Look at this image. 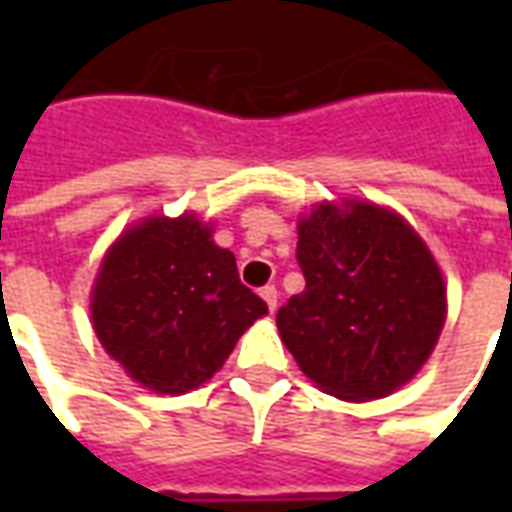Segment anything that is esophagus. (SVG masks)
Returning <instances> with one entry per match:
<instances>
[{
	"label": "esophagus",
	"mask_w": 512,
	"mask_h": 512,
	"mask_svg": "<svg viewBox=\"0 0 512 512\" xmlns=\"http://www.w3.org/2000/svg\"><path fill=\"white\" fill-rule=\"evenodd\" d=\"M260 296H263V301L268 304V312H274L277 310V304H279V293L274 285H266V288L260 290Z\"/></svg>",
	"instance_id": "obj_1"
}]
</instances>
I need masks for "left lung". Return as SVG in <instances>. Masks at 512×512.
Instances as JSON below:
<instances>
[{"label":"left lung","mask_w":512,"mask_h":512,"mask_svg":"<svg viewBox=\"0 0 512 512\" xmlns=\"http://www.w3.org/2000/svg\"><path fill=\"white\" fill-rule=\"evenodd\" d=\"M296 260L307 288L279 307L277 326L301 373L343 400L395 392L433 351L447 288L397 213L323 202L299 222Z\"/></svg>","instance_id":"8db88e82"}]
</instances>
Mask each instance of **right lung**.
Instances as JSON below:
<instances>
[{
    "label": "right lung",
    "mask_w": 512,
    "mask_h": 512,
    "mask_svg": "<svg viewBox=\"0 0 512 512\" xmlns=\"http://www.w3.org/2000/svg\"><path fill=\"white\" fill-rule=\"evenodd\" d=\"M266 312V301L241 285L233 252L189 213L153 216L120 235L93 290L106 354L161 395L205 384Z\"/></svg>",
    "instance_id": "obj_1"
}]
</instances>
